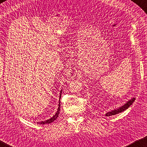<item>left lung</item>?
<instances>
[{
	"instance_id": "obj_1",
	"label": "left lung",
	"mask_w": 147,
	"mask_h": 147,
	"mask_svg": "<svg viewBox=\"0 0 147 147\" xmlns=\"http://www.w3.org/2000/svg\"><path fill=\"white\" fill-rule=\"evenodd\" d=\"M134 100H135V97H133V98H131L130 100H129L128 101L125 103V104H124L122 106H120V108L115 109V110H111V111L107 112V113L105 114V115L106 117H110V116H112V115H117L119 113H121V112H123V111L127 110V109L131 105H133V103Z\"/></svg>"
}]
</instances>
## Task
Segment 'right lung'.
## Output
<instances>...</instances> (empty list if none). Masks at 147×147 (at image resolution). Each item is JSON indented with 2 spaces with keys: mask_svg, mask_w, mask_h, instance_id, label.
<instances>
[{
  "mask_svg": "<svg viewBox=\"0 0 147 147\" xmlns=\"http://www.w3.org/2000/svg\"><path fill=\"white\" fill-rule=\"evenodd\" d=\"M61 93H62V90L61 91H60V97H59V107H58V109H57V111L55 113V114L54 115L50 118V119L48 120H45V121H42V122H37L38 123H40V124H47V123H50L51 122H53V121H55L57 119V117H59V115L60 113V97H61Z\"/></svg>",
  "mask_w": 147,
  "mask_h": 147,
  "instance_id": "1",
  "label": "right lung"
}]
</instances>
